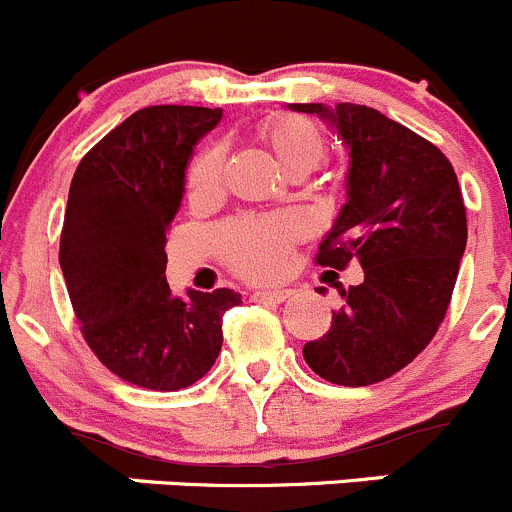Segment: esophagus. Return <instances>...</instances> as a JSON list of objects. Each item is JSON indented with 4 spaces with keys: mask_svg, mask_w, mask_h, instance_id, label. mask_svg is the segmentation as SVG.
<instances>
[{
    "mask_svg": "<svg viewBox=\"0 0 512 512\" xmlns=\"http://www.w3.org/2000/svg\"><path fill=\"white\" fill-rule=\"evenodd\" d=\"M291 298L288 288H261L254 293V301H271V303H283Z\"/></svg>",
    "mask_w": 512,
    "mask_h": 512,
    "instance_id": "obj_1",
    "label": "esophagus"
}]
</instances>
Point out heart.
Returning <instances> with one entry per match:
<instances>
[{
    "mask_svg": "<svg viewBox=\"0 0 512 512\" xmlns=\"http://www.w3.org/2000/svg\"><path fill=\"white\" fill-rule=\"evenodd\" d=\"M263 144L273 151L278 164L288 174H308L323 164L328 154V141L321 126L306 116L278 114L258 129ZM224 144L204 146L194 156L186 174V191L191 201H209L221 189L224 179ZM298 229L286 216H239L226 221L216 231L231 271L244 278L276 276L283 266L286 246L296 239Z\"/></svg>",
    "mask_w": 512,
    "mask_h": 512,
    "instance_id": "1",
    "label": "heart"
}]
</instances>
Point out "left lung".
<instances>
[{
    "label": "left lung",
    "mask_w": 512,
    "mask_h": 512,
    "mask_svg": "<svg viewBox=\"0 0 512 512\" xmlns=\"http://www.w3.org/2000/svg\"><path fill=\"white\" fill-rule=\"evenodd\" d=\"M288 106L331 121L351 149L348 201L316 263L363 268L303 358L328 383H381L433 341L448 311L468 241L458 176L438 146L371 106Z\"/></svg>",
    "instance_id": "left-lung-1"
}]
</instances>
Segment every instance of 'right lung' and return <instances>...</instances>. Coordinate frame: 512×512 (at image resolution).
Here are the masks:
<instances>
[{
	"label": "right lung",
	"instance_id": "1",
	"mask_svg": "<svg viewBox=\"0 0 512 512\" xmlns=\"http://www.w3.org/2000/svg\"><path fill=\"white\" fill-rule=\"evenodd\" d=\"M221 109L161 104L134 111L74 171L59 266L82 336L114 376L149 391L204 378L224 343L231 288L174 298L166 234L184 199L186 164Z\"/></svg>",
	"mask_w": 512,
	"mask_h": 512
}]
</instances>
